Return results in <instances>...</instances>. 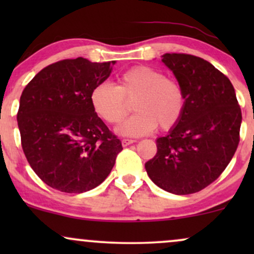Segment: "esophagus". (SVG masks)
I'll list each match as a JSON object with an SVG mask.
<instances>
[{"label": "esophagus", "mask_w": 254, "mask_h": 254, "mask_svg": "<svg viewBox=\"0 0 254 254\" xmlns=\"http://www.w3.org/2000/svg\"><path fill=\"white\" fill-rule=\"evenodd\" d=\"M135 139H129V138H123L122 139V144H123V147H127V145L135 143Z\"/></svg>", "instance_id": "obj_1"}]
</instances>
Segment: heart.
<instances>
[{
  "label": "heart",
  "instance_id": "heart-1",
  "mask_svg": "<svg viewBox=\"0 0 254 254\" xmlns=\"http://www.w3.org/2000/svg\"><path fill=\"white\" fill-rule=\"evenodd\" d=\"M136 115L117 127L123 136L139 137L160 130L170 131L179 124L185 109L180 84L147 65H136L122 72L117 86L99 83L90 93V104L106 123L117 124L130 111L133 101Z\"/></svg>",
  "mask_w": 254,
  "mask_h": 254
}]
</instances>
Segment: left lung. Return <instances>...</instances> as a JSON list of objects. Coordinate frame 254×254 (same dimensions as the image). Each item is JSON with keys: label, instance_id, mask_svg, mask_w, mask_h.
Instances as JSON below:
<instances>
[{"label": "left lung", "instance_id": "obj_1", "mask_svg": "<svg viewBox=\"0 0 254 254\" xmlns=\"http://www.w3.org/2000/svg\"><path fill=\"white\" fill-rule=\"evenodd\" d=\"M162 62L183 88L185 109L179 124L156 139L157 153L145 170L162 190L194 193L215 182L234 156L243 116L229 78L208 61L165 54Z\"/></svg>", "mask_w": 254, "mask_h": 254}]
</instances>
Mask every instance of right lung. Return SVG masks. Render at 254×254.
<instances>
[{"mask_svg": "<svg viewBox=\"0 0 254 254\" xmlns=\"http://www.w3.org/2000/svg\"><path fill=\"white\" fill-rule=\"evenodd\" d=\"M115 63L63 60L42 69L25 87L17 111L22 150L50 188L82 193L112 171L123 147L95 113L90 93Z\"/></svg>", "mask_w": 254, "mask_h": 254, "instance_id": "right-lung-1", "label": "right lung"}]
</instances>
